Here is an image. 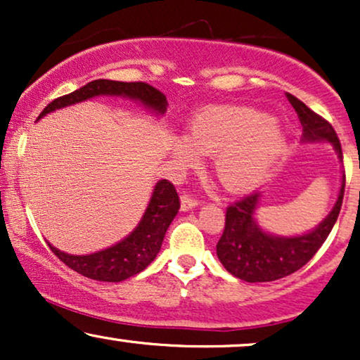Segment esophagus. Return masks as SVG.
I'll return each instance as SVG.
<instances>
[{
  "mask_svg": "<svg viewBox=\"0 0 360 360\" xmlns=\"http://www.w3.org/2000/svg\"><path fill=\"white\" fill-rule=\"evenodd\" d=\"M200 203L201 201L196 200V198H193L191 194L184 193L183 196H181V210H183V212H188V210L194 208V206H198Z\"/></svg>",
  "mask_w": 360,
  "mask_h": 360,
  "instance_id": "esophagus-1",
  "label": "esophagus"
}]
</instances>
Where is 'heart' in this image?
I'll return each mask as SVG.
<instances>
[{"instance_id": "heart-1", "label": "heart", "mask_w": 360, "mask_h": 360, "mask_svg": "<svg viewBox=\"0 0 360 360\" xmlns=\"http://www.w3.org/2000/svg\"><path fill=\"white\" fill-rule=\"evenodd\" d=\"M181 164H194L200 152L213 154L220 183L232 191L250 189L276 166L286 148V134L276 120L250 106H214L200 111L188 135L171 139Z\"/></svg>"}]
</instances>
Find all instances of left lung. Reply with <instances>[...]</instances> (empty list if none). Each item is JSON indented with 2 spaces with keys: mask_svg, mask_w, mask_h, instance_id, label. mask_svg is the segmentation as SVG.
Wrapping results in <instances>:
<instances>
[{
  "mask_svg": "<svg viewBox=\"0 0 360 360\" xmlns=\"http://www.w3.org/2000/svg\"><path fill=\"white\" fill-rule=\"evenodd\" d=\"M303 125V142H330L342 159V147L333 127L292 94H286ZM345 174L332 212L311 232L298 237L266 233L254 220L260 193H252L226 208L225 229L217 243V255L226 271L247 283H269L292 274L323 245L342 208Z\"/></svg>",
  "mask_w": 360,
  "mask_h": 360,
  "instance_id": "obj_1",
  "label": "left lung"
}]
</instances>
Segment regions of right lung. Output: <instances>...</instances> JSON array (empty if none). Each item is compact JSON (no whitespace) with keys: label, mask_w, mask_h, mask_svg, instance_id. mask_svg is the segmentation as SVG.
I'll return each instance as SVG.
<instances>
[{"label":"right lung","mask_w":360,"mask_h":360,"mask_svg":"<svg viewBox=\"0 0 360 360\" xmlns=\"http://www.w3.org/2000/svg\"><path fill=\"white\" fill-rule=\"evenodd\" d=\"M94 96L130 98V100L140 101L143 106L155 111L157 115H164L167 110V100L164 93H160L159 89L147 84V82L96 79L49 103L37 120L45 117L51 111L76 105V103L86 101ZM179 208V196H177L174 184L171 181L162 179L155 184L142 220L135 226L134 232L123 238L122 242L89 255L65 254V252L52 247L51 243H49V247L65 266L86 276V278L105 281V283H120V281H125L142 272L157 257L160 245H162L164 235H166L169 225L174 220Z\"/></svg>","instance_id":"right-lung-1"}]
</instances>
